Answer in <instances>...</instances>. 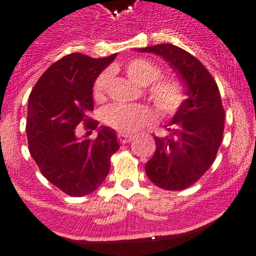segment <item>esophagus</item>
<instances>
[{"label": "esophagus", "mask_w": 256, "mask_h": 256, "mask_svg": "<svg viewBox=\"0 0 256 256\" xmlns=\"http://www.w3.org/2000/svg\"><path fill=\"white\" fill-rule=\"evenodd\" d=\"M118 140L120 141V144H128L130 141H132V136L124 134V133H119V134H118Z\"/></svg>", "instance_id": "34e87169"}]
</instances>
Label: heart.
<instances>
[{"instance_id": "obj_1", "label": "heart", "mask_w": 256, "mask_h": 256, "mask_svg": "<svg viewBox=\"0 0 256 256\" xmlns=\"http://www.w3.org/2000/svg\"><path fill=\"white\" fill-rule=\"evenodd\" d=\"M126 73L130 80L140 86H148V97L162 115H173L183 104L182 87L174 79L162 78L159 68L144 58H136L126 65ZM112 82V72L105 70L98 76L94 86V98L101 102L106 98ZM155 120L152 108L146 105L115 104L104 112V122L118 132L130 134L150 126Z\"/></svg>"}]
</instances>
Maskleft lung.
I'll return each instance as SVG.
<instances>
[{
	"mask_svg": "<svg viewBox=\"0 0 256 256\" xmlns=\"http://www.w3.org/2000/svg\"><path fill=\"white\" fill-rule=\"evenodd\" d=\"M137 51L164 58L186 87L187 98L172 118L169 136L154 137L156 150L144 165L155 186L180 191L202 177L220 148L224 110L218 86L195 56L174 44H156Z\"/></svg>",
	"mask_w": 256,
	"mask_h": 256,
	"instance_id": "left-lung-1",
	"label": "left lung"
}]
</instances>
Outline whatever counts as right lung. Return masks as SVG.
I'll use <instances>...</instances> for the list:
<instances>
[{
  "instance_id": "right-lung-1",
  "label": "right lung",
  "mask_w": 256,
  "mask_h": 256,
  "mask_svg": "<svg viewBox=\"0 0 256 256\" xmlns=\"http://www.w3.org/2000/svg\"><path fill=\"white\" fill-rule=\"evenodd\" d=\"M116 54L94 58L70 54L54 62L36 83L28 101L26 137L29 152L40 173L70 196L96 191L110 170V158L119 148L116 132L98 126L94 110V83ZM88 132L79 138L75 128ZM98 137L90 140V130Z\"/></svg>"
}]
</instances>
